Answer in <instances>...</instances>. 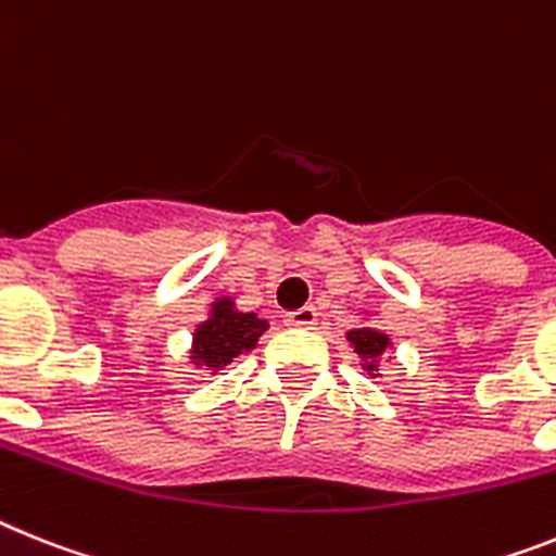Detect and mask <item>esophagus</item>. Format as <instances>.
<instances>
[{
    "label": "esophagus",
    "instance_id": "1",
    "mask_svg": "<svg viewBox=\"0 0 556 556\" xmlns=\"http://www.w3.org/2000/svg\"><path fill=\"white\" fill-rule=\"evenodd\" d=\"M316 319H319V314H316L314 305H305L300 307V311H293V314L286 316V321L291 325V328H314Z\"/></svg>",
    "mask_w": 556,
    "mask_h": 556
}]
</instances>
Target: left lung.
Listing matches in <instances>:
<instances>
[{
    "mask_svg": "<svg viewBox=\"0 0 556 556\" xmlns=\"http://www.w3.org/2000/svg\"><path fill=\"white\" fill-rule=\"evenodd\" d=\"M348 339L353 344H356V353L362 358H370V365L367 367H376V358L384 353V348L390 344V339H387L384 333H379V330H350Z\"/></svg>",
    "mask_w": 556,
    "mask_h": 556,
    "instance_id": "1",
    "label": "left lung"
}]
</instances>
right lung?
<instances>
[{"mask_svg":"<svg viewBox=\"0 0 556 556\" xmlns=\"http://www.w3.org/2000/svg\"><path fill=\"white\" fill-rule=\"evenodd\" d=\"M268 328V321L256 314H240L231 300L214 302V311L194 333V362L203 367H226L242 350H251Z\"/></svg>","mask_w":556,"mask_h":556,"instance_id":"obj_1","label":"right lung"}]
</instances>
